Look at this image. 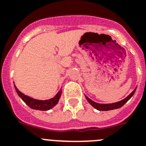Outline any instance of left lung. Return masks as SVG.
Wrapping results in <instances>:
<instances>
[{
  "mask_svg": "<svg viewBox=\"0 0 146 146\" xmlns=\"http://www.w3.org/2000/svg\"><path fill=\"white\" fill-rule=\"evenodd\" d=\"M135 91H136V89H135V90H134L127 97L125 98L123 100L118 102L110 103V104H99V103L95 102H94L93 100H91L90 98H88L87 96H86V95H85V96H86V99H87V101L89 102V104H91V105H92L95 109L98 110H100V111H108V110H112L118 109V108H121L125 103L127 102V101H128L129 99H130V98H131V96H133Z\"/></svg>",
  "mask_w": 146,
  "mask_h": 146,
  "instance_id": "8db88e82",
  "label": "left lung"
}]
</instances>
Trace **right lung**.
<instances>
[{
	"label": "right lung",
	"instance_id": "obj_1",
	"mask_svg": "<svg viewBox=\"0 0 146 146\" xmlns=\"http://www.w3.org/2000/svg\"><path fill=\"white\" fill-rule=\"evenodd\" d=\"M15 88L17 93L18 96L21 98L22 100H23L28 107H30L31 109L37 110H42V111H47V110H49L52 109V108H54V107L58 103L59 99H60V96H61L62 94V91L60 90L53 98H51V99H47V100H38V99H35L32 97H30V96H27L25 94L20 92V91L17 88L15 85Z\"/></svg>",
	"mask_w": 146,
	"mask_h": 146
}]
</instances>
